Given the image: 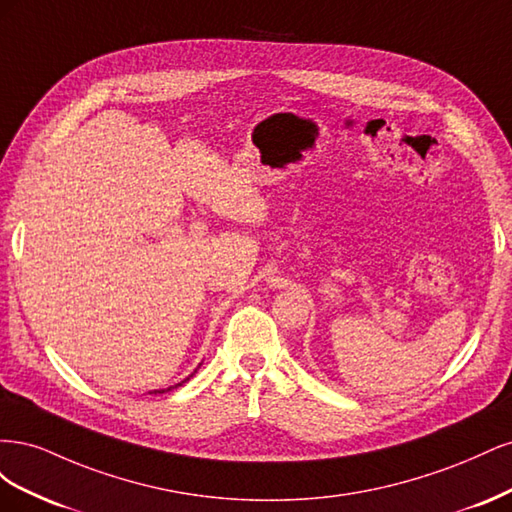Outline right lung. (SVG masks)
<instances>
[{"label":"right lung","instance_id":"right-lung-1","mask_svg":"<svg viewBox=\"0 0 512 512\" xmlns=\"http://www.w3.org/2000/svg\"><path fill=\"white\" fill-rule=\"evenodd\" d=\"M185 380H190V378H185ZM185 380H183V382H185ZM183 382H179V384H175V386H170V389H177V386H181ZM170 389H166V391H170ZM156 393H164V391H156Z\"/></svg>","mask_w":512,"mask_h":512}]
</instances>
